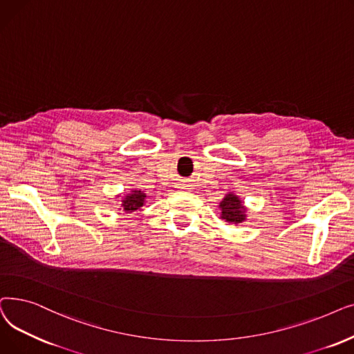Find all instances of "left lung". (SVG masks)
Returning a JSON list of instances; mask_svg holds the SVG:
<instances>
[{
    "label": "left lung",
    "instance_id": "left-lung-1",
    "mask_svg": "<svg viewBox=\"0 0 354 354\" xmlns=\"http://www.w3.org/2000/svg\"><path fill=\"white\" fill-rule=\"evenodd\" d=\"M221 209L222 217L230 223H241L245 221V206H242V201L234 194H227L222 200Z\"/></svg>",
    "mask_w": 354,
    "mask_h": 354
}]
</instances>
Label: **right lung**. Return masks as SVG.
<instances>
[{
  "mask_svg": "<svg viewBox=\"0 0 354 354\" xmlns=\"http://www.w3.org/2000/svg\"><path fill=\"white\" fill-rule=\"evenodd\" d=\"M144 198L145 193H142L141 190H133L129 196H127L125 200H122V206L127 212H133L144 205Z\"/></svg>",
  "mask_w": 354,
  "mask_h": 354,
  "instance_id": "add662e5",
  "label": "right lung"
}]
</instances>
